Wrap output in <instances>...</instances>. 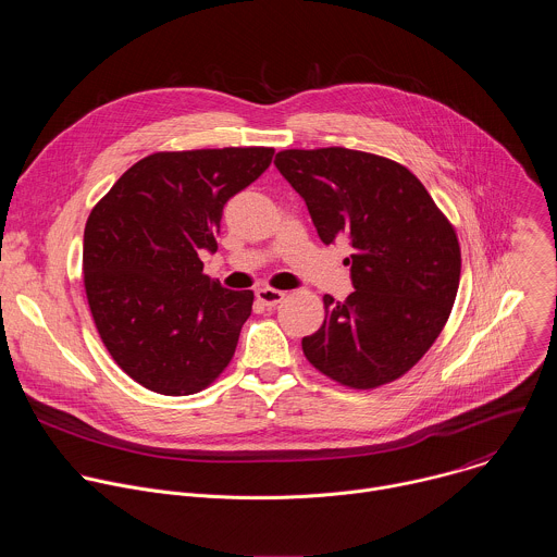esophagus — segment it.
I'll return each mask as SVG.
<instances>
[{
  "mask_svg": "<svg viewBox=\"0 0 557 557\" xmlns=\"http://www.w3.org/2000/svg\"><path fill=\"white\" fill-rule=\"evenodd\" d=\"M256 297H258V301L264 304L267 308H273V306H277V304L286 297V293H284V290H277V288H258V290H256Z\"/></svg>",
  "mask_w": 557,
  "mask_h": 557,
  "instance_id": "obj_1",
  "label": "esophagus"
}]
</instances>
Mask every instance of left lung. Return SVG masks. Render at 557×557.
I'll return each mask as SVG.
<instances>
[{
  "instance_id": "left-lung-1",
  "label": "left lung",
  "mask_w": 557,
  "mask_h": 557,
  "mask_svg": "<svg viewBox=\"0 0 557 557\" xmlns=\"http://www.w3.org/2000/svg\"><path fill=\"white\" fill-rule=\"evenodd\" d=\"M275 168L304 198L322 243L348 237L355 290L324 295V324L301 339L306 359L352 389L404 376L432 348L460 282V245L423 183L385 156L284 149Z\"/></svg>"
}]
</instances>
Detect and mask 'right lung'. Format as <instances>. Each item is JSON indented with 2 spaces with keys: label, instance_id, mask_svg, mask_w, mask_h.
<instances>
[{
  "label": "right lung",
  "instance_id": "obj_1",
  "mask_svg": "<svg viewBox=\"0 0 557 557\" xmlns=\"http://www.w3.org/2000/svg\"><path fill=\"white\" fill-rule=\"evenodd\" d=\"M273 147L156 151L95 205L84 233V286L99 337L143 387L185 396L233 359L253 290L202 273L222 209L271 165Z\"/></svg>",
  "mask_w": 557,
  "mask_h": 557
}]
</instances>
